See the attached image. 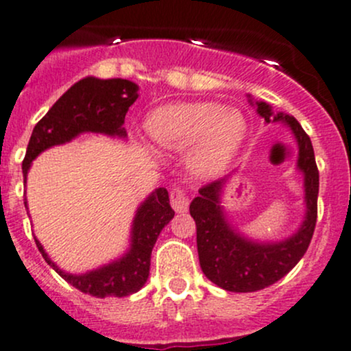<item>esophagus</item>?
<instances>
[{
  "instance_id": "1",
  "label": "esophagus",
  "mask_w": 351,
  "mask_h": 351,
  "mask_svg": "<svg viewBox=\"0 0 351 351\" xmlns=\"http://www.w3.org/2000/svg\"><path fill=\"white\" fill-rule=\"evenodd\" d=\"M169 204L175 212H186L190 205V198L186 197V191L182 186H175L169 191Z\"/></svg>"
}]
</instances>
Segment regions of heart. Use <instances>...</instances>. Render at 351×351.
Masks as SVG:
<instances>
[{"mask_svg":"<svg viewBox=\"0 0 351 351\" xmlns=\"http://www.w3.org/2000/svg\"><path fill=\"white\" fill-rule=\"evenodd\" d=\"M147 129L153 141L166 151L183 153L193 147L188 158L191 171L212 175L225 168L237 153L247 124L239 110L198 102L158 109L147 121Z\"/></svg>","mask_w":351,"mask_h":351,"instance_id":"1","label":"heart"}]
</instances>
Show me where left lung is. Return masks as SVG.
<instances>
[{"instance_id": "left-lung-1", "label": "left lung", "mask_w": 351, "mask_h": 351, "mask_svg": "<svg viewBox=\"0 0 351 351\" xmlns=\"http://www.w3.org/2000/svg\"><path fill=\"white\" fill-rule=\"evenodd\" d=\"M257 112L265 123L284 121L289 124L300 146L298 166L304 173L306 220L298 234L287 241L257 243L247 241L225 222L220 208L223 180L206 183L190 204V215L197 223V247L200 267L213 284L232 293H252L278 282L294 267L308 250L318 217L319 173L309 136L293 116L272 114L265 102H257Z\"/></svg>"}]
</instances>
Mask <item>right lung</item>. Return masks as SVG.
Listing matches in <instances>:
<instances>
[{"instance_id":"right-lung-1","label":"right lung","mask_w":351,"mask_h":351,"mask_svg":"<svg viewBox=\"0 0 351 351\" xmlns=\"http://www.w3.org/2000/svg\"><path fill=\"white\" fill-rule=\"evenodd\" d=\"M138 99V86L126 79L101 80L95 77L79 80L51 106L36 123L29 138L23 160V180L27 182L29 163L47 147L64 145L79 132H104L110 136H126L123 128L128 109ZM27 205V202H25ZM175 217L169 206L166 188H158L138 208L132 223L131 250L116 263L82 276L67 274L50 261L42 243L35 239L43 259L58 276L82 293L95 298H123L145 286L149 276L151 250L163 227Z\"/></svg>"}]
</instances>
